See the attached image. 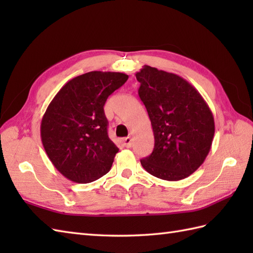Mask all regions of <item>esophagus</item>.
I'll return each mask as SVG.
<instances>
[{"label":"esophagus","mask_w":253,"mask_h":253,"mask_svg":"<svg viewBox=\"0 0 253 253\" xmlns=\"http://www.w3.org/2000/svg\"><path fill=\"white\" fill-rule=\"evenodd\" d=\"M123 142H124V146L126 148H130L132 146V140H131V137H126L123 139Z\"/></svg>","instance_id":"obj_1"}]
</instances>
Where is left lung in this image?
Masks as SVG:
<instances>
[{
  "label": "left lung",
  "instance_id": "obj_1",
  "mask_svg": "<svg viewBox=\"0 0 253 253\" xmlns=\"http://www.w3.org/2000/svg\"><path fill=\"white\" fill-rule=\"evenodd\" d=\"M136 78L154 135V149L140 160L142 168L161 179H184L200 168L211 149L215 131L212 112L198 90L178 75L144 65Z\"/></svg>",
  "mask_w": 253,
  "mask_h": 253
}]
</instances>
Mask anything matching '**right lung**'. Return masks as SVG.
Listing matches in <instances>:
<instances>
[{"mask_svg": "<svg viewBox=\"0 0 253 253\" xmlns=\"http://www.w3.org/2000/svg\"><path fill=\"white\" fill-rule=\"evenodd\" d=\"M128 76L89 72L69 80L47 106L41 140L52 164L79 184L94 181L111 169L118 148L107 135L104 104Z\"/></svg>", "mask_w": 253, "mask_h": 253, "instance_id": "1", "label": "right lung"}]
</instances>
